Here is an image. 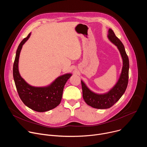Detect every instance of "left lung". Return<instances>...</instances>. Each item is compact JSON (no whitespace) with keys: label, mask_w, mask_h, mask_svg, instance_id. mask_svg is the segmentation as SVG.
Instances as JSON below:
<instances>
[{"label":"left lung","mask_w":147,"mask_h":147,"mask_svg":"<svg viewBox=\"0 0 147 147\" xmlns=\"http://www.w3.org/2000/svg\"><path fill=\"white\" fill-rule=\"evenodd\" d=\"M108 38L117 47L123 60V67L117 83L108 92L99 94L91 91L86 84L81 81L84 100L88 105L96 109H104L112 107L123 95L128 84L129 60L124 47L111 28L108 31Z\"/></svg>","instance_id":"8db88e82"}]
</instances>
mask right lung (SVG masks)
Here are the masks:
<instances>
[{"label": "right lung", "mask_w": 147, "mask_h": 147, "mask_svg": "<svg viewBox=\"0 0 147 147\" xmlns=\"http://www.w3.org/2000/svg\"><path fill=\"white\" fill-rule=\"evenodd\" d=\"M30 35L31 33L21 42L17 48L13 65V78L18 95L23 102L32 110L44 112L54 109L60 104L65 85L72 74L67 73L60 76L46 87H38L28 84L20 74L18 60L23 45Z\"/></svg>", "instance_id": "obj_1"}]
</instances>
